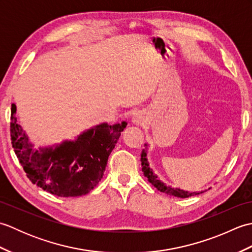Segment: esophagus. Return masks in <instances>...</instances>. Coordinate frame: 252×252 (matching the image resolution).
Instances as JSON below:
<instances>
[{"label":"esophagus","instance_id":"obj_1","mask_svg":"<svg viewBox=\"0 0 252 252\" xmlns=\"http://www.w3.org/2000/svg\"><path fill=\"white\" fill-rule=\"evenodd\" d=\"M133 122H134L136 126H142L143 122H144V119H143L142 115H137V116L134 118V119H133Z\"/></svg>","mask_w":252,"mask_h":252}]
</instances>
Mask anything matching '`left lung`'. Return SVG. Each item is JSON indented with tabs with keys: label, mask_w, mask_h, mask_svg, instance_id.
<instances>
[{
	"label": "left lung",
	"mask_w": 252,
	"mask_h": 252,
	"mask_svg": "<svg viewBox=\"0 0 252 252\" xmlns=\"http://www.w3.org/2000/svg\"><path fill=\"white\" fill-rule=\"evenodd\" d=\"M147 153L146 151H143L141 154V162H142V171L144 172V175L148 179V182L151 183L153 186L156 187V189L160 191L164 192V194L170 195V196H174V197H179V198H187V197H191L195 195H199L202 194L203 190L201 191H186L180 189H173L171 186H167L164 183H162L161 181L158 179V176L153 172V170L149 168V163L147 161Z\"/></svg>",
	"instance_id": "obj_1"
}]
</instances>
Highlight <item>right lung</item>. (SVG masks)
<instances>
[{"mask_svg":"<svg viewBox=\"0 0 252 252\" xmlns=\"http://www.w3.org/2000/svg\"><path fill=\"white\" fill-rule=\"evenodd\" d=\"M12 145L28 179L42 189L60 197L88 194L103 178L107 160L126 122L101 123L55 147L33 149L17 123L16 105L10 108Z\"/></svg>","mask_w":252,"mask_h":252,"instance_id":"1","label":"right lung"}]
</instances>
